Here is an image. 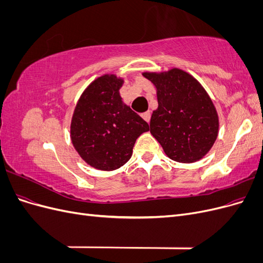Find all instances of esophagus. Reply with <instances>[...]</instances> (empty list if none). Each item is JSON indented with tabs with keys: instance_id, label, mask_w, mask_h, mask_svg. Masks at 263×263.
Wrapping results in <instances>:
<instances>
[{
	"instance_id": "obj_1",
	"label": "esophagus",
	"mask_w": 263,
	"mask_h": 263,
	"mask_svg": "<svg viewBox=\"0 0 263 263\" xmlns=\"http://www.w3.org/2000/svg\"><path fill=\"white\" fill-rule=\"evenodd\" d=\"M150 116H151V114H150L149 110H148V112H146V113H142L141 114V117L144 118L147 123H149V121H150Z\"/></svg>"
}]
</instances>
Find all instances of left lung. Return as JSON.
Returning <instances> with one entry per match:
<instances>
[{
    "mask_svg": "<svg viewBox=\"0 0 263 263\" xmlns=\"http://www.w3.org/2000/svg\"><path fill=\"white\" fill-rule=\"evenodd\" d=\"M157 89L158 108L150 133L174 161H198L218 135V115L211 98L195 78L173 68L166 72H144Z\"/></svg>",
    "mask_w": 263,
    "mask_h": 263,
    "instance_id": "left-lung-1",
    "label": "left lung"
}]
</instances>
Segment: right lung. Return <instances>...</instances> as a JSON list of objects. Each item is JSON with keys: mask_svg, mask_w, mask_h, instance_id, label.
I'll return each mask as SVG.
<instances>
[{"mask_svg": "<svg viewBox=\"0 0 263 263\" xmlns=\"http://www.w3.org/2000/svg\"><path fill=\"white\" fill-rule=\"evenodd\" d=\"M115 74H104L86 87L71 119L70 137L74 149L93 168L113 171L129 160L135 141L149 125L124 104Z\"/></svg>", "mask_w": 263, "mask_h": 263, "instance_id": "1", "label": "right lung"}]
</instances>
